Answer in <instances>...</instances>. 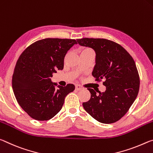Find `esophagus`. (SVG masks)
Wrapping results in <instances>:
<instances>
[{
    "mask_svg": "<svg viewBox=\"0 0 153 153\" xmlns=\"http://www.w3.org/2000/svg\"><path fill=\"white\" fill-rule=\"evenodd\" d=\"M75 89H76L77 91H79V90L82 89V87L80 85H76L75 86Z\"/></svg>",
    "mask_w": 153,
    "mask_h": 153,
    "instance_id": "esophagus-1",
    "label": "esophagus"
}]
</instances>
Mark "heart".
I'll list each match as a JSON object with an SVG mask.
<instances>
[{"mask_svg":"<svg viewBox=\"0 0 153 153\" xmlns=\"http://www.w3.org/2000/svg\"><path fill=\"white\" fill-rule=\"evenodd\" d=\"M82 51H91V50L88 49V48H86V49H84L83 50H82Z\"/></svg>","mask_w":153,"mask_h":153,"instance_id":"1","label":"heart"}]
</instances>
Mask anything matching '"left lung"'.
<instances>
[{
	"mask_svg": "<svg viewBox=\"0 0 153 153\" xmlns=\"http://www.w3.org/2000/svg\"><path fill=\"white\" fill-rule=\"evenodd\" d=\"M81 46L93 49L96 61L92 75L97 81L104 79L106 91L96 94L93 89L84 109L102 123L110 124L121 119L136 100L140 78L135 62L123 47L104 39H77Z\"/></svg>",
	"mask_w": 153,
	"mask_h": 153,
	"instance_id": "obj_1",
	"label": "left lung"
}]
</instances>
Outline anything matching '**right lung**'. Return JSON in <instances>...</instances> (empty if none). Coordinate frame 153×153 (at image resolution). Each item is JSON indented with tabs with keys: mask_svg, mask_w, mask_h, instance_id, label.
Returning a JSON list of instances; mask_svg holds the SVG:
<instances>
[{
	"mask_svg": "<svg viewBox=\"0 0 153 153\" xmlns=\"http://www.w3.org/2000/svg\"><path fill=\"white\" fill-rule=\"evenodd\" d=\"M76 43L74 39H45L32 43L19 56L12 87L19 106L32 119L53 118L62 109L65 97L74 90V85L60 86L51 77L64 68L68 51Z\"/></svg>",
	"mask_w": 153,
	"mask_h": 153,
	"instance_id": "add662e5",
	"label": "right lung"
}]
</instances>
